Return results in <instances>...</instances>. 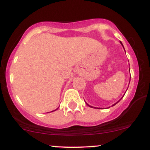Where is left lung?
<instances>
[{
    "mask_svg": "<svg viewBox=\"0 0 150 150\" xmlns=\"http://www.w3.org/2000/svg\"><path fill=\"white\" fill-rule=\"evenodd\" d=\"M120 44H122V46H123V44H122V43H121V42H120ZM123 48H124V47H123ZM120 100H119V101H120ZM118 102H116V104H117V103H118ZM115 104H113V106H114V105H115ZM87 105H88V106H90V107H92V106H89V104H87Z\"/></svg>",
    "mask_w": 150,
    "mask_h": 150,
    "instance_id": "8db88e82",
    "label": "left lung"
}]
</instances>
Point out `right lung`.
<instances>
[{"label": "right lung", "instance_id": "obj_1", "mask_svg": "<svg viewBox=\"0 0 150 150\" xmlns=\"http://www.w3.org/2000/svg\"><path fill=\"white\" fill-rule=\"evenodd\" d=\"M56 110H54V111H56ZM52 111H51V112H52Z\"/></svg>", "mask_w": 150, "mask_h": 150}]
</instances>
